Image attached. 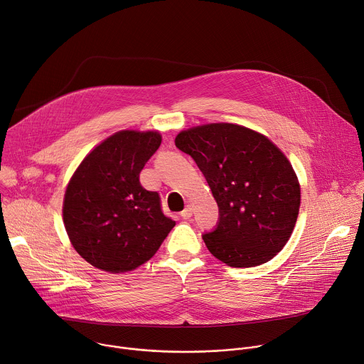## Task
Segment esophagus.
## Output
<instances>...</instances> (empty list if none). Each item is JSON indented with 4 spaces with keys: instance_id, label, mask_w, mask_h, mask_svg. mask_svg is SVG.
I'll return each mask as SVG.
<instances>
[{
    "instance_id": "esophagus-1",
    "label": "esophagus",
    "mask_w": 364,
    "mask_h": 364,
    "mask_svg": "<svg viewBox=\"0 0 364 364\" xmlns=\"http://www.w3.org/2000/svg\"><path fill=\"white\" fill-rule=\"evenodd\" d=\"M193 212H194V209H193V205L191 204H188L186 209L181 212V218L183 219H190L191 216H193Z\"/></svg>"
}]
</instances>
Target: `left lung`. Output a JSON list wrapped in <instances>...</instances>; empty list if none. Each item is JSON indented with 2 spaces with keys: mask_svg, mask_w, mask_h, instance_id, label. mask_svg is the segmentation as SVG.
I'll use <instances>...</instances> for the list:
<instances>
[{
  "mask_svg": "<svg viewBox=\"0 0 364 364\" xmlns=\"http://www.w3.org/2000/svg\"><path fill=\"white\" fill-rule=\"evenodd\" d=\"M176 146L204 174L219 205L218 228L203 240L223 264H267L289 240L301 204L298 177L287 155L264 134L237 124L181 131Z\"/></svg>",
  "mask_w": 364,
  "mask_h": 364,
  "instance_id": "left-lung-1",
  "label": "left lung"
}]
</instances>
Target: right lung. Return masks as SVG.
<instances>
[{
    "mask_svg": "<svg viewBox=\"0 0 364 364\" xmlns=\"http://www.w3.org/2000/svg\"><path fill=\"white\" fill-rule=\"evenodd\" d=\"M160 144L159 131H118L97 144L70 177L63 223L75 250L92 267L111 274L134 271L176 226L164 216L159 193L139 183Z\"/></svg>",
    "mask_w": 364,
    "mask_h": 364,
    "instance_id": "obj_1",
    "label": "right lung"
}]
</instances>
